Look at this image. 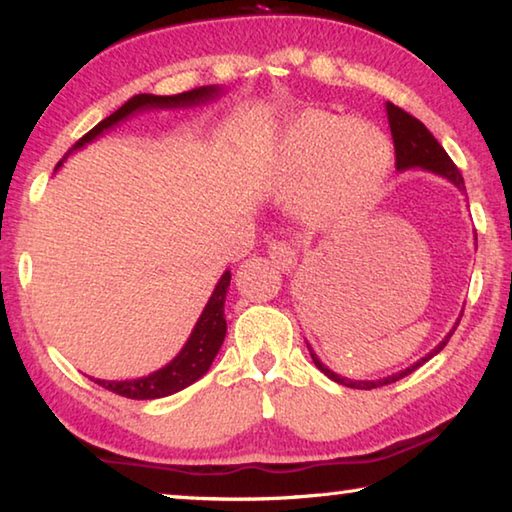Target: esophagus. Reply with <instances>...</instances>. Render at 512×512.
Segmentation results:
<instances>
[{"label": "esophagus", "instance_id": "34e87169", "mask_svg": "<svg viewBox=\"0 0 512 512\" xmlns=\"http://www.w3.org/2000/svg\"><path fill=\"white\" fill-rule=\"evenodd\" d=\"M268 257H271V262L277 268H282V271H291L297 264V253L291 244H286V241H273V244L268 246Z\"/></svg>", "mask_w": 512, "mask_h": 512}]
</instances>
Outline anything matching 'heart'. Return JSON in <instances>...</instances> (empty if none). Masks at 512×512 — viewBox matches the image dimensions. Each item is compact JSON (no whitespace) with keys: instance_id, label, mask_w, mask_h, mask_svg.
<instances>
[{"instance_id":"b5f03b06","label":"heart","mask_w":512,"mask_h":512,"mask_svg":"<svg viewBox=\"0 0 512 512\" xmlns=\"http://www.w3.org/2000/svg\"><path fill=\"white\" fill-rule=\"evenodd\" d=\"M389 167L392 143L376 125L320 109L286 120L268 159L273 179H304L293 208L313 224H336L367 210Z\"/></svg>"}]
</instances>
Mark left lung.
<instances>
[{"label":"left lung","mask_w":512,"mask_h":512,"mask_svg":"<svg viewBox=\"0 0 512 512\" xmlns=\"http://www.w3.org/2000/svg\"><path fill=\"white\" fill-rule=\"evenodd\" d=\"M385 111H387L389 129H392V138H394V147H396V170L398 172H407V170L432 172L436 176H441V179L450 181L461 194H466V183H463L461 172L457 170V165L452 163L448 152H445L443 147L439 145V141H436V138L432 136L430 129H427L421 123V120L410 116L407 111H403L401 107L392 105V102H387ZM475 239H477V235H475ZM461 315L457 318V322H454V327H452L448 336H445L430 353H425L421 360H416L414 365L405 367L401 371H396V374H389V376L376 378V380H351L347 376H340V374H336V371L324 365V362L318 358V353L313 351L309 342H306V347H309V353H311V358L315 362V367H318L324 376L331 378L333 383L345 385V387H351V389H376V387H383V385H392V383H396V380L405 378L407 374H412L414 369L421 367L423 362H427L430 358H434L436 353L443 351V347L448 345V340L454 333V329H457Z\"/></svg>","instance_id":"8db88e82"}]
</instances>
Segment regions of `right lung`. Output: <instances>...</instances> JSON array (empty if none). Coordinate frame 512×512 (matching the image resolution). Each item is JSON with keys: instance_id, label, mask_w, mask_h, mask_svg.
I'll return each mask as SVG.
<instances>
[{"instance_id": "1", "label": "right lung", "mask_w": 512, "mask_h": 512, "mask_svg": "<svg viewBox=\"0 0 512 512\" xmlns=\"http://www.w3.org/2000/svg\"><path fill=\"white\" fill-rule=\"evenodd\" d=\"M224 94H226V87L208 85L192 91H183V94H176V96H154V94L132 96L123 107H118L114 114L107 116L105 120H100L89 134L82 136L80 141L73 145L67 154H64V159L58 163L55 170H60L62 163L67 161L71 154H76L85 145L98 141L102 134L111 132V129L118 127L120 123H125L129 118L145 114V111L201 107L221 98ZM230 277H232L230 271H224V275L219 277V282L215 284V291H212L206 306H203V311L199 315L197 324H194L190 338L185 340L181 351L176 353L167 365L141 378H129V380L91 378V380H96L98 385L109 389V392L125 398H136V401H150V398L172 396L176 392H181V389L190 387L192 383H197L201 376L208 374L212 360L217 358L221 345H224L226 329H228L224 304H226V293L230 288Z\"/></svg>"}]
</instances>
